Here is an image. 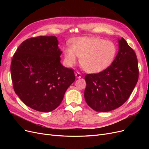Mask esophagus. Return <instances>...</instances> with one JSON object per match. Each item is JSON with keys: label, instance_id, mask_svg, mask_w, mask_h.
Listing matches in <instances>:
<instances>
[{"label": "esophagus", "instance_id": "34e87169", "mask_svg": "<svg viewBox=\"0 0 149 149\" xmlns=\"http://www.w3.org/2000/svg\"><path fill=\"white\" fill-rule=\"evenodd\" d=\"M75 76H76V77L77 78H80L81 77V74L79 72H76V73H75Z\"/></svg>", "mask_w": 149, "mask_h": 149}]
</instances>
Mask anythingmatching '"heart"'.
<instances>
[{
	"label": "heart",
	"mask_w": 149,
	"mask_h": 149,
	"mask_svg": "<svg viewBox=\"0 0 149 149\" xmlns=\"http://www.w3.org/2000/svg\"><path fill=\"white\" fill-rule=\"evenodd\" d=\"M71 48H63L65 63L68 67L74 65L80 58V64L88 73H100L107 69L114 60L116 45L98 38H78L72 40Z\"/></svg>",
	"instance_id": "heart-1"
}]
</instances>
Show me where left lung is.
Wrapping results in <instances>:
<instances>
[{"instance_id":"8db88e82","label":"left lung","mask_w":149,"mask_h":149,"mask_svg":"<svg viewBox=\"0 0 149 149\" xmlns=\"http://www.w3.org/2000/svg\"><path fill=\"white\" fill-rule=\"evenodd\" d=\"M84 79V99L88 105L97 112L114 110L128 100L138 81L136 54L121 38L112 63L100 73L87 74Z\"/></svg>"}]
</instances>
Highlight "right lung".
<instances>
[{
  "label": "right lung",
  "instance_id": "obj_1",
  "mask_svg": "<svg viewBox=\"0 0 149 149\" xmlns=\"http://www.w3.org/2000/svg\"><path fill=\"white\" fill-rule=\"evenodd\" d=\"M61 53L56 37L39 36L25 40L13 55V89L31 109L45 112L55 109L74 81V70L61 64Z\"/></svg>",
  "mask_w": 149,
  "mask_h": 149
}]
</instances>
